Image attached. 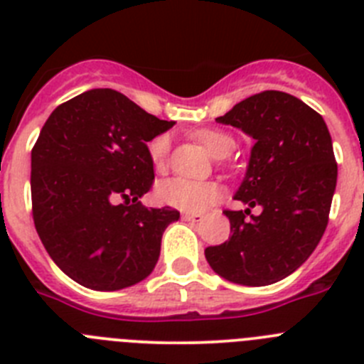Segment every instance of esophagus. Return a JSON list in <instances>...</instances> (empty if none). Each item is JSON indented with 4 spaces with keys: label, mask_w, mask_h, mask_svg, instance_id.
<instances>
[{
    "label": "esophagus",
    "mask_w": 364,
    "mask_h": 364,
    "mask_svg": "<svg viewBox=\"0 0 364 364\" xmlns=\"http://www.w3.org/2000/svg\"><path fill=\"white\" fill-rule=\"evenodd\" d=\"M182 218H184V220H188V222H193V224H195V222H200V220H202V215H195V213H184V215H182Z\"/></svg>",
    "instance_id": "obj_1"
}]
</instances>
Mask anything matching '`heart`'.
I'll return each instance as SVG.
<instances>
[{
  "mask_svg": "<svg viewBox=\"0 0 364 364\" xmlns=\"http://www.w3.org/2000/svg\"><path fill=\"white\" fill-rule=\"evenodd\" d=\"M195 136L215 159H224L235 147V140L224 131L198 129L195 131ZM169 146H171V140L167 134H159L149 142L147 153H149L154 169L166 167ZM220 197L222 188L217 182H193V180L175 176V178L162 180L156 186V198L162 204L171 205L175 210L186 211V213H204L211 205L217 204Z\"/></svg>",
  "mask_w": 364,
  "mask_h": 364,
  "instance_id": "heart-1",
  "label": "heart"
}]
</instances>
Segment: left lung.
<instances>
[{"instance_id": "8db88e82", "label": "left lung", "mask_w": 364, "mask_h": 364, "mask_svg": "<svg viewBox=\"0 0 364 364\" xmlns=\"http://www.w3.org/2000/svg\"><path fill=\"white\" fill-rule=\"evenodd\" d=\"M217 122L244 131L255 144L235 193L247 208L224 211L231 237L205 247V260L235 284H273L311 255L326 230L337 184L332 136L319 112L281 91L250 96ZM255 205L259 215H251Z\"/></svg>"}]
</instances>
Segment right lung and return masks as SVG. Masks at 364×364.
<instances>
[{"label":"right lung","instance_id":"right-lung-1","mask_svg":"<svg viewBox=\"0 0 364 364\" xmlns=\"http://www.w3.org/2000/svg\"><path fill=\"white\" fill-rule=\"evenodd\" d=\"M122 92L91 89L58 105L32 147L34 226L56 266L78 284L114 291L156 266L171 208H144L153 186L147 142L171 129ZM122 200V203H118Z\"/></svg>","mask_w":364,"mask_h":364}]
</instances>
